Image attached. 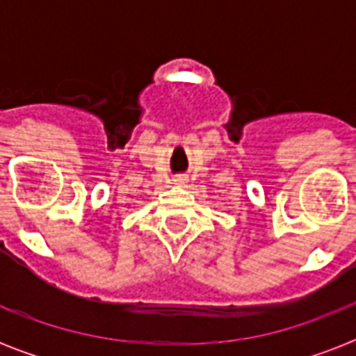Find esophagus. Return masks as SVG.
Wrapping results in <instances>:
<instances>
[{
    "mask_svg": "<svg viewBox=\"0 0 356 356\" xmlns=\"http://www.w3.org/2000/svg\"><path fill=\"white\" fill-rule=\"evenodd\" d=\"M186 181H188V179H186V175H175V177H173V184H179V186L186 183Z\"/></svg>",
    "mask_w": 356,
    "mask_h": 356,
    "instance_id": "34e87169",
    "label": "esophagus"
}]
</instances>
